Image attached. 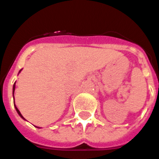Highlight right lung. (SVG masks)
<instances>
[{"instance_id": "add662e5", "label": "right lung", "mask_w": 159, "mask_h": 159, "mask_svg": "<svg viewBox=\"0 0 159 159\" xmlns=\"http://www.w3.org/2000/svg\"><path fill=\"white\" fill-rule=\"evenodd\" d=\"M21 71H22V69H20V71H19V73H20ZM19 73H18V75H19ZM16 82L14 83V85H13V91H12V94H13V98H14V106H15V108H16V111H17V113H18L19 116H20L21 118L23 119L24 120H26L25 119V118H24V117H23V116L21 115V113H20V111H19V110H18V108L16 107V104H15V97H14V93H15V90H16ZM35 127H36V128H39V127H37V126H35ZM39 129H40V128H39Z\"/></svg>"}]
</instances>
